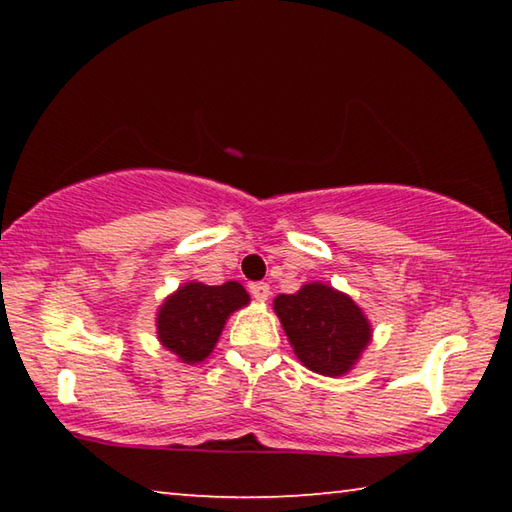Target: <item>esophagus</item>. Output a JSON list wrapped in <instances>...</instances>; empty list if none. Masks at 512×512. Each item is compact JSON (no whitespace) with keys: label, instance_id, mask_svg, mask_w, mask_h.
<instances>
[{"label":"esophagus","instance_id":"esophagus-1","mask_svg":"<svg viewBox=\"0 0 512 512\" xmlns=\"http://www.w3.org/2000/svg\"><path fill=\"white\" fill-rule=\"evenodd\" d=\"M248 289H250V296L259 302H264L268 300V296H271V287H268L266 282H253Z\"/></svg>","mask_w":512,"mask_h":512}]
</instances>
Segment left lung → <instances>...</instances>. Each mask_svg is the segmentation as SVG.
Returning a JSON list of instances; mask_svg holds the SVG:
<instances>
[{
	"label": "left lung",
	"mask_w": 512,
	"mask_h": 512,
	"mask_svg": "<svg viewBox=\"0 0 512 512\" xmlns=\"http://www.w3.org/2000/svg\"><path fill=\"white\" fill-rule=\"evenodd\" d=\"M273 309L296 357L320 375H345L370 343L372 332L363 311L327 284L311 282L291 296L282 293Z\"/></svg>",
	"instance_id": "1"
}]
</instances>
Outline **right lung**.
I'll return each instance as SVG.
<instances>
[{
	"instance_id": "add662e5",
	"label": "right lung",
	"mask_w": 512,
	"mask_h": 512,
	"mask_svg": "<svg viewBox=\"0 0 512 512\" xmlns=\"http://www.w3.org/2000/svg\"><path fill=\"white\" fill-rule=\"evenodd\" d=\"M248 300L239 282H225L221 287L189 282L160 307L158 339L185 363L203 361L219 341L225 320L232 311L248 305Z\"/></svg>"
}]
</instances>
